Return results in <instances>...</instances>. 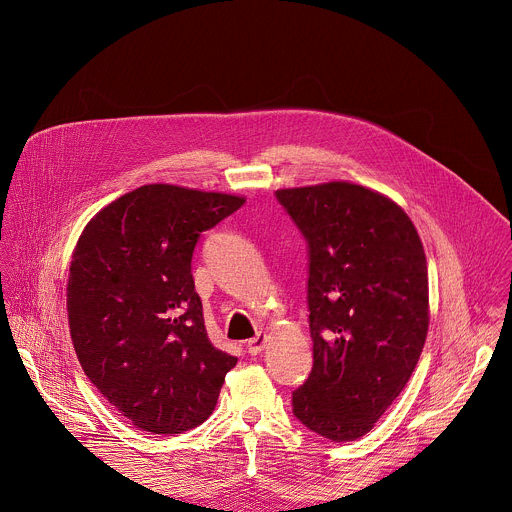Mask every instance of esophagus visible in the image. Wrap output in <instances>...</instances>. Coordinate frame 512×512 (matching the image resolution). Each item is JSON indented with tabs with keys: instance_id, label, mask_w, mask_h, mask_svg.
Returning a JSON list of instances; mask_svg holds the SVG:
<instances>
[{
	"instance_id": "1",
	"label": "esophagus",
	"mask_w": 512,
	"mask_h": 512,
	"mask_svg": "<svg viewBox=\"0 0 512 512\" xmlns=\"http://www.w3.org/2000/svg\"><path fill=\"white\" fill-rule=\"evenodd\" d=\"M266 341H268L266 333H258L254 339H250V341L246 343L248 353H250V355H258V353H262V351H264V347H266Z\"/></svg>"
}]
</instances>
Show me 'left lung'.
<instances>
[{"instance_id": "obj_1", "label": "left lung", "mask_w": 512, "mask_h": 512, "mask_svg": "<svg viewBox=\"0 0 512 512\" xmlns=\"http://www.w3.org/2000/svg\"><path fill=\"white\" fill-rule=\"evenodd\" d=\"M307 242L313 368L293 416L331 441L365 436L404 390L428 335V266L408 215L388 197L333 181L280 189Z\"/></svg>"}]
</instances>
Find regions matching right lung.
<instances>
[{
    "label": "right lung",
    "instance_id": "1",
    "mask_svg": "<svg viewBox=\"0 0 512 512\" xmlns=\"http://www.w3.org/2000/svg\"><path fill=\"white\" fill-rule=\"evenodd\" d=\"M246 201L144 185L104 207L74 248L67 309L88 380L136 428L181 434L215 410L236 357L207 335L191 260Z\"/></svg>",
    "mask_w": 512,
    "mask_h": 512
}]
</instances>
